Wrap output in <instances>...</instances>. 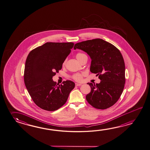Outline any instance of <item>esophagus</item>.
<instances>
[{"mask_svg":"<svg viewBox=\"0 0 150 150\" xmlns=\"http://www.w3.org/2000/svg\"><path fill=\"white\" fill-rule=\"evenodd\" d=\"M75 86H82V84L80 83H75Z\"/></svg>","mask_w":150,"mask_h":150,"instance_id":"34e87169","label":"esophagus"}]
</instances>
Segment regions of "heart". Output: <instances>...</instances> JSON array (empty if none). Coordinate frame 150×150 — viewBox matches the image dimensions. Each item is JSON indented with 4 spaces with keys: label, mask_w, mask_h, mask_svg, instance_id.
Returning <instances> with one entry per match:
<instances>
[{
    "label": "heart",
    "mask_w": 150,
    "mask_h": 150,
    "mask_svg": "<svg viewBox=\"0 0 150 150\" xmlns=\"http://www.w3.org/2000/svg\"><path fill=\"white\" fill-rule=\"evenodd\" d=\"M84 55H85L84 54L82 53H78L76 55V57L77 59L79 61H80V60H81L83 57L84 56ZM65 62H66V60L64 61V64H65ZM72 78L74 80H75V81H81V80H82V74H74V75H73Z\"/></svg>",
    "instance_id": "b5f03b06"
}]
</instances>
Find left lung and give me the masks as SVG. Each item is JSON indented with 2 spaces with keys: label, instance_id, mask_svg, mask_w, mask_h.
<instances>
[{
  "label": "left lung",
  "instance_id": "8db88e82",
  "mask_svg": "<svg viewBox=\"0 0 150 150\" xmlns=\"http://www.w3.org/2000/svg\"><path fill=\"white\" fill-rule=\"evenodd\" d=\"M86 52L91 59L90 70L100 82L88 83L91 92L86 99L92 106L104 110L113 106L122 93L125 84V64L121 52L113 44L102 39L75 44L74 49Z\"/></svg>",
  "mask_w": 150,
  "mask_h": 150
}]
</instances>
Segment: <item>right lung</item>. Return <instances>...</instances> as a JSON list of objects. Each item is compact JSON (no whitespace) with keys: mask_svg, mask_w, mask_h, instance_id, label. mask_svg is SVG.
<instances>
[{"mask_svg":"<svg viewBox=\"0 0 150 150\" xmlns=\"http://www.w3.org/2000/svg\"><path fill=\"white\" fill-rule=\"evenodd\" d=\"M74 44L47 42L33 50L28 55L24 73L25 86L34 103L43 110H57L66 103L75 87L73 81L67 80L60 85L52 79L61 70Z\"/></svg>","mask_w":150,"mask_h":150,"instance_id":"obj_1","label":"right lung"}]
</instances>
